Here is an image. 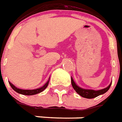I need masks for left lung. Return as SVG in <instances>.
<instances>
[{
	"label": "left lung",
	"mask_w": 122,
	"mask_h": 122,
	"mask_svg": "<svg viewBox=\"0 0 122 122\" xmlns=\"http://www.w3.org/2000/svg\"><path fill=\"white\" fill-rule=\"evenodd\" d=\"M71 83H72V86H73L74 90L79 94L80 96H81L83 98H89V99L94 98L95 97H97L98 96H100L101 94L106 93L107 91H108L112 85L111 82L106 88H104L103 89H100V90H98V91H95V90H92V89H85L83 88L80 87L76 84L75 82L74 81V80L72 77H71Z\"/></svg>",
	"instance_id": "obj_1"
}]
</instances>
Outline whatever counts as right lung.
I'll list each match as a JSON object with an SVG mask.
<instances>
[{
	"label": "right lung",
	"instance_id": "add662e5",
	"mask_svg": "<svg viewBox=\"0 0 122 122\" xmlns=\"http://www.w3.org/2000/svg\"><path fill=\"white\" fill-rule=\"evenodd\" d=\"M50 79V78H49ZM49 80L47 81V82L43 85V86H41L40 88H36V89H32V90H24V89H20V88H17L16 86H15L14 85L11 83L10 82H9V84L10 85V86L12 87V88L13 89L14 91H16V92L19 94H24V95H28V96H30V95H34V94H36L40 93V92H41L42 91H43L47 86V85L49 84Z\"/></svg>",
	"mask_w": 122,
	"mask_h": 122
}]
</instances>
